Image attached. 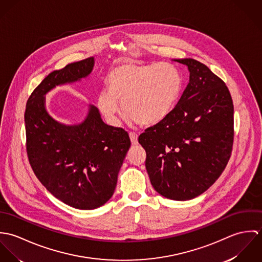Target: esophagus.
Wrapping results in <instances>:
<instances>
[{
    "mask_svg": "<svg viewBox=\"0 0 262 262\" xmlns=\"http://www.w3.org/2000/svg\"><path fill=\"white\" fill-rule=\"evenodd\" d=\"M129 137H130V140L132 142V144L134 145H137L138 144V135L134 132H130L129 133Z\"/></svg>",
    "mask_w": 262,
    "mask_h": 262,
    "instance_id": "1",
    "label": "esophagus"
}]
</instances>
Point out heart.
<instances>
[{"label":"heart","instance_id":"b5f03b06","mask_svg":"<svg viewBox=\"0 0 262 262\" xmlns=\"http://www.w3.org/2000/svg\"><path fill=\"white\" fill-rule=\"evenodd\" d=\"M109 90H102L97 107L104 119L118 126L120 104L136 123L149 126L171 112L182 91L180 72L168 63L125 61L116 66L108 76Z\"/></svg>","mask_w":262,"mask_h":262}]
</instances>
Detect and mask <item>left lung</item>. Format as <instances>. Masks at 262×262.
<instances>
[{
  "label": "left lung",
  "mask_w": 262,
  "mask_h": 262,
  "mask_svg": "<svg viewBox=\"0 0 262 262\" xmlns=\"http://www.w3.org/2000/svg\"><path fill=\"white\" fill-rule=\"evenodd\" d=\"M189 79L180 101L138 141L154 189L174 201L191 200L211 187L228 163L233 145V102L224 81L192 58Z\"/></svg>",
  "instance_id": "8db88e82"
}]
</instances>
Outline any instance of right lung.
<instances>
[{
  "label": "right lung",
  "mask_w": 262,
  "mask_h": 262,
  "mask_svg": "<svg viewBox=\"0 0 262 262\" xmlns=\"http://www.w3.org/2000/svg\"><path fill=\"white\" fill-rule=\"evenodd\" d=\"M95 58L68 64L47 75L27 101V154L40 183L62 203L93 210L112 198L118 173L131 142L122 128L104 123L99 109L89 105L85 118L75 124L54 119L45 96L58 85L80 81L92 74Z\"/></svg>",
  "instance_id": "add662e5"
}]
</instances>
